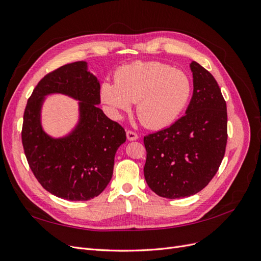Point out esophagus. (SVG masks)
I'll return each instance as SVG.
<instances>
[{"mask_svg": "<svg viewBox=\"0 0 261 261\" xmlns=\"http://www.w3.org/2000/svg\"><path fill=\"white\" fill-rule=\"evenodd\" d=\"M126 136H127V139L130 140V141L138 139V135H137L135 132H133V130H127V132H126Z\"/></svg>", "mask_w": 261, "mask_h": 261, "instance_id": "34e87169", "label": "esophagus"}]
</instances>
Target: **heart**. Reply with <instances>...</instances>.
<instances>
[{
	"instance_id": "heart-1",
	"label": "heart",
	"mask_w": 261,
	"mask_h": 261,
	"mask_svg": "<svg viewBox=\"0 0 261 261\" xmlns=\"http://www.w3.org/2000/svg\"><path fill=\"white\" fill-rule=\"evenodd\" d=\"M192 83L179 69L161 62H134L116 70L114 85H101V100L112 113L128 111L137 103L140 122L162 128L174 122L188 103Z\"/></svg>"
}]
</instances>
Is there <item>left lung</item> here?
Wrapping results in <instances>:
<instances>
[{"label": "left lung", "mask_w": 261, "mask_h": 261, "mask_svg": "<svg viewBox=\"0 0 261 261\" xmlns=\"http://www.w3.org/2000/svg\"><path fill=\"white\" fill-rule=\"evenodd\" d=\"M194 92L186 114L144 137V174L156 195L175 199L195 195L216 175L227 141L226 103L217 81L193 61Z\"/></svg>", "instance_id": "obj_1"}]
</instances>
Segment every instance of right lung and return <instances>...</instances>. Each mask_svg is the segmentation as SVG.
I'll use <instances>...</instances> for the list:
<instances>
[{
  "label": "right lung",
  "mask_w": 261,
  "mask_h": 261,
  "mask_svg": "<svg viewBox=\"0 0 261 261\" xmlns=\"http://www.w3.org/2000/svg\"><path fill=\"white\" fill-rule=\"evenodd\" d=\"M67 94L80 99V122L69 136L55 140L40 122L44 96ZM100 84L80 61L61 66L38 83L23 112L21 141L29 168L41 186L70 201L92 199L105 191L113 174L114 155L126 140L122 126L103 113Z\"/></svg>",
  "instance_id": "1"
}]
</instances>
